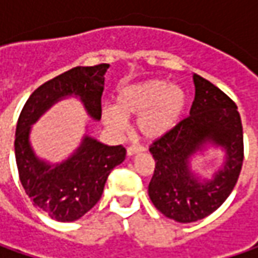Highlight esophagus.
<instances>
[{
    "instance_id": "esophagus-1",
    "label": "esophagus",
    "mask_w": 258,
    "mask_h": 258,
    "mask_svg": "<svg viewBox=\"0 0 258 258\" xmlns=\"http://www.w3.org/2000/svg\"><path fill=\"white\" fill-rule=\"evenodd\" d=\"M145 148L142 145H131L129 148H127V155L129 156H132V155L138 154V152H142Z\"/></svg>"
}]
</instances>
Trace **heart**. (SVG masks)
<instances>
[{
  "mask_svg": "<svg viewBox=\"0 0 258 258\" xmlns=\"http://www.w3.org/2000/svg\"><path fill=\"white\" fill-rule=\"evenodd\" d=\"M185 103L186 94L179 86H169L164 80H149L122 90L117 97V110L106 109L103 119L114 129H122L123 116L139 114L141 134L148 139H156L176 124Z\"/></svg>",
  "mask_w": 258,
  "mask_h": 258,
  "instance_id": "1",
  "label": "heart"
}]
</instances>
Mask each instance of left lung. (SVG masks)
Listing matches in <instances>:
<instances>
[{
    "label": "left lung",
    "mask_w": 258,
    "mask_h": 258,
    "mask_svg": "<svg viewBox=\"0 0 258 258\" xmlns=\"http://www.w3.org/2000/svg\"><path fill=\"white\" fill-rule=\"evenodd\" d=\"M195 99L189 116L149 146L155 171L149 197L165 217L192 223L220 208L241 172L244 141L237 104L211 82L194 75ZM207 142L221 144L227 152L223 169L214 179L200 183L189 171V156Z\"/></svg>",
    "instance_id": "left-lung-1"
}]
</instances>
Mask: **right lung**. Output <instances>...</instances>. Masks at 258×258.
<instances>
[{"instance_id": "right-lung-1", "label": "right lung", "mask_w": 258, "mask_h": 258, "mask_svg": "<svg viewBox=\"0 0 258 258\" xmlns=\"http://www.w3.org/2000/svg\"><path fill=\"white\" fill-rule=\"evenodd\" d=\"M109 64L75 67L37 87L25 102L15 131V161L20 181L35 207L57 221H75L90 211L103 192L110 171L122 164L126 149L122 145L107 146L85 138L70 159L57 166L38 161L28 144L30 126L58 99L76 94L89 114L102 117L104 73Z\"/></svg>"}]
</instances>
